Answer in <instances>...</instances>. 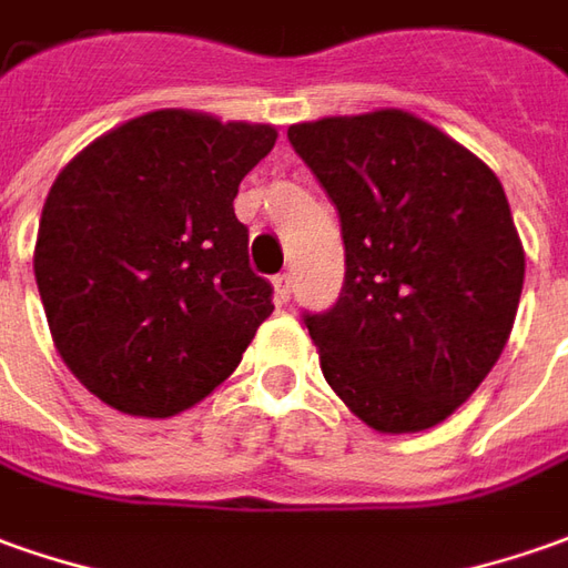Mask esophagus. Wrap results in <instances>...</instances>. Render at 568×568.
Here are the masks:
<instances>
[{
    "mask_svg": "<svg viewBox=\"0 0 568 568\" xmlns=\"http://www.w3.org/2000/svg\"><path fill=\"white\" fill-rule=\"evenodd\" d=\"M273 292H276V301H280V304H285V301L292 298V276H288V273L273 276Z\"/></svg>",
    "mask_w": 568,
    "mask_h": 568,
    "instance_id": "obj_1",
    "label": "esophagus"
}]
</instances>
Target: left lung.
I'll return each mask as SVG.
<instances>
[{"label":"left lung","instance_id":"obj_1","mask_svg":"<svg viewBox=\"0 0 568 568\" xmlns=\"http://www.w3.org/2000/svg\"><path fill=\"white\" fill-rule=\"evenodd\" d=\"M333 199L345 285L304 314L323 376L376 432L438 426L507 345L526 252L495 171L416 114L382 108L292 123Z\"/></svg>","mask_w":568,"mask_h":568}]
</instances>
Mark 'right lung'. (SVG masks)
Instances as JSON below:
<instances>
[{
    "instance_id": "obj_1",
    "label": "right lung",
    "mask_w": 568,
    "mask_h": 568,
    "mask_svg": "<svg viewBox=\"0 0 568 568\" xmlns=\"http://www.w3.org/2000/svg\"><path fill=\"white\" fill-rule=\"evenodd\" d=\"M273 145L270 123L164 108L114 126L55 176L33 273L61 361L108 407L183 414L273 314L233 211Z\"/></svg>"
}]
</instances>
